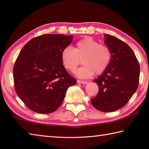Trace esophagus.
<instances>
[{"instance_id":"esophagus-1","label":"esophagus","mask_w":149,"mask_h":149,"mask_svg":"<svg viewBox=\"0 0 149 149\" xmlns=\"http://www.w3.org/2000/svg\"><path fill=\"white\" fill-rule=\"evenodd\" d=\"M77 83H79V84H87L88 81H83V80H77Z\"/></svg>"}]
</instances>
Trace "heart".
<instances>
[{"label":"heart","instance_id":"heart-1","mask_svg":"<svg viewBox=\"0 0 149 149\" xmlns=\"http://www.w3.org/2000/svg\"><path fill=\"white\" fill-rule=\"evenodd\" d=\"M111 51L107 45L100 44L92 37H86L75 42L74 49L65 47L62 50L61 58L65 68L75 71L83 59L84 65L77 70L76 74L88 78L94 74L100 75L108 68L111 61Z\"/></svg>","mask_w":149,"mask_h":149}]
</instances>
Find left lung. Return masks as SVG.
<instances>
[{
    "instance_id": "obj_1",
    "label": "left lung",
    "mask_w": 149,
    "mask_h": 149,
    "mask_svg": "<svg viewBox=\"0 0 149 149\" xmlns=\"http://www.w3.org/2000/svg\"><path fill=\"white\" fill-rule=\"evenodd\" d=\"M104 37L111 61L105 72L93 81L98 84L99 92L91 102L97 110L108 112L124 107L132 98L139 85L140 66L129 45L112 35Z\"/></svg>"
}]
</instances>
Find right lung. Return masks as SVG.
I'll list each match as a JSON object with an SVG mask.
<instances>
[{"label": "right lung", "mask_w": 149, "mask_h": 149, "mask_svg": "<svg viewBox=\"0 0 149 149\" xmlns=\"http://www.w3.org/2000/svg\"><path fill=\"white\" fill-rule=\"evenodd\" d=\"M72 35L44 34L22 48L13 68L17 95L30 110L39 114L56 110L68 88L77 81L62 64V50L71 43Z\"/></svg>", "instance_id": "right-lung-1"}]
</instances>
